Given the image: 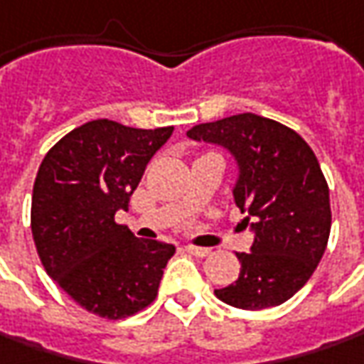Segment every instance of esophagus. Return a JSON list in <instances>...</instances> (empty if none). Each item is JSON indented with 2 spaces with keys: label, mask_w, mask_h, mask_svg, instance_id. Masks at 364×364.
<instances>
[{
  "label": "esophagus",
  "mask_w": 364,
  "mask_h": 364,
  "mask_svg": "<svg viewBox=\"0 0 364 364\" xmlns=\"http://www.w3.org/2000/svg\"><path fill=\"white\" fill-rule=\"evenodd\" d=\"M185 252L197 257H205L211 254V250H209V247H197V245H185Z\"/></svg>",
  "instance_id": "34e87169"
}]
</instances>
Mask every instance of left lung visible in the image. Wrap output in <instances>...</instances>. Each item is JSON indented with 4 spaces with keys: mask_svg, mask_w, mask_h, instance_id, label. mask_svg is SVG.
I'll return each instance as SVG.
<instances>
[{
    "mask_svg": "<svg viewBox=\"0 0 364 364\" xmlns=\"http://www.w3.org/2000/svg\"><path fill=\"white\" fill-rule=\"evenodd\" d=\"M187 136L220 144L237 163L233 185L252 250L240 278L215 296L244 310L278 306L310 280L331 235V197L318 159L292 129L252 112L197 124Z\"/></svg>",
    "mask_w": 364,
    "mask_h": 364,
    "instance_id": "left-lung-1",
    "label": "left lung"
}]
</instances>
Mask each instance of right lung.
I'll list each match as a JSON object with an SVG mask.
<instances>
[{"label":"right lung","instance_id":"obj_1","mask_svg":"<svg viewBox=\"0 0 364 364\" xmlns=\"http://www.w3.org/2000/svg\"><path fill=\"white\" fill-rule=\"evenodd\" d=\"M173 127L153 131L98 119L62 136L32 193V235L46 272L84 310L108 320L146 308L175 245L139 240L114 215L129 209L144 167Z\"/></svg>","mask_w":364,"mask_h":364}]
</instances>
